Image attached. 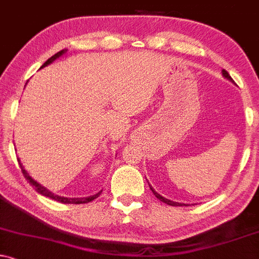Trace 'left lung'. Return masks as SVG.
<instances>
[{
  "label": "left lung",
  "mask_w": 259,
  "mask_h": 259,
  "mask_svg": "<svg viewBox=\"0 0 259 259\" xmlns=\"http://www.w3.org/2000/svg\"><path fill=\"white\" fill-rule=\"evenodd\" d=\"M222 76L225 77V79H227L229 80V81H231V82H233V84H235V81H233L232 80V77L230 76V74L227 73L226 70H222ZM149 184V183H148ZM149 188H151V190H152V193L154 194L155 196L158 197V199L160 200V201H163V202H165V204H168V205H171V206H189V204H183V202H177V201H171V200H169V199H165V197H163L162 195H160V194H158L157 191L154 190V189L152 188V185L149 184Z\"/></svg>",
  "instance_id": "left-lung-1"
}]
</instances>
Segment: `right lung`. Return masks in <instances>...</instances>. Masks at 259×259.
Returning a JSON list of instances; mask_svg holds the SVG:
<instances>
[{"mask_svg": "<svg viewBox=\"0 0 259 259\" xmlns=\"http://www.w3.org/2000/svg\"><path fill=\"white\" fill-rule=\"evenodd\" d=\"M66 52H68V49H63V51L58 52L57 54H54L52 58H49V59L47 60V62L44 63L43 65L40 66V69L44 68V66H48L49 64H52L53 62H54V60H57L58 58L63 57V55L65 54ZM18 163H19V166H21L22 173H23L24 178H26V179L29 182V184L32 185L33 188L35 189V191H38V193L41 194V195H43V196H47V197H49V199L55 200V201L62 202V204H85V202L93 201L94 199H96V197L99 196L100 194H101V191H99V193H96L95 195H90V196H88V197H64V196L55 195L54 193H52L51 190H48V189H47L46 186H43L41 184H39V183H38V182H35V180L33 179L32 177H30V175L28 174V171H27L26 169H24L23 164L21 163V160H19V158H18Z\"/></svg>", "mask_w": 259, "mask_h": 259, "instance_id": "obj_1", "label": "right lung"}]
</instances>
